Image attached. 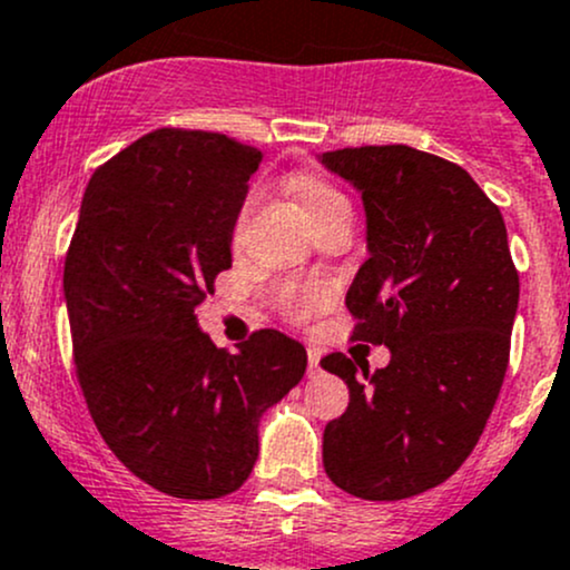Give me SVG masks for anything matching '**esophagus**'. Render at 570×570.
<instances>
[{
  "mask_svg": "<svg viewBox=\"0 0 570 570\" xmlns=\"http://www.w3.org/2000/svg\"><path fill=\"white\" fill-rule=\"evenodd\" d=\"M307 373L309 375L321 373V351H315V348L307 351Z\"/></svg>",
  "mask_w": 570,
  "mask_h": 570,
  "instance_id": "1",
  "label": "esophagus"
}]
</instances>
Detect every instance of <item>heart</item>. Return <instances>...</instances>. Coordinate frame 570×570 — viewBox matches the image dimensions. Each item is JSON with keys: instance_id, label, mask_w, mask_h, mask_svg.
<instances>
[{"instance_id": "heart-1", "label": "heart", "mask_w": 570, "mask_h": 570, "mask_svg": "<svg viewBox=\"0 0 570 570\" xmlns=\"http://www.w3.org/2000/svg\"><path fill=\"white\" fill-rule=\"evenodd\" d=\"M287 189H291V195L298 199V205H302L309 225H318L321 219L337 214V210H351L348 199H345L343 191L334 189V186L328 184L326 178H321V175H309V173L293 175V178L287 180ZM321 298L324 296H321V291H315V287L285 293L287 307H291L296 315H307L313 313V309H318Z\"/></svg>"}]
</instances>
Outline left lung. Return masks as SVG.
<instances>
[{
	"label": "left lung",
	"mask_w": 570,
	"mask_h": 570,
	"mask_svg": "<svg viewBox=\"0 0 570 570\" xmlns=\"http://www.w3.org/2000/svg\"><path fill=\"white\" fill-rule=\"evenodd\" d=\"M318 161L365 205L367 261L345 293L354 337L390 348L375 373L321 360L351 395L324 431V469L362 500H406L466 461L502 390L519 309L508 230L466 169L409 145Z\"/></svg>",
	"instance_id": "1"
}]
</instances>
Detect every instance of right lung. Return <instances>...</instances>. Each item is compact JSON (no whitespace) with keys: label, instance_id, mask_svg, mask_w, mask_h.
Returning a JSON list of instances; mask_svg holds the SVG:
<instances>
[{"label":"right lung","instance_id":"right-lung-1","mask_svg":"<svg viewBox=\"0 0 570 570\" xmlns=\"http://www.w3.org/2000/svg\"><path fill=\"white\" fill-rule=\"evenodd\" d=\"M261 154L225 134L158 128L98 167L66 257L76 373L104 442L180 500L242 489L261 416L307 371V351L261 328L216 348L195 309L233 266V230Z\"/></svg>","mask_w":570,"mask_h":570}]
</instances>
